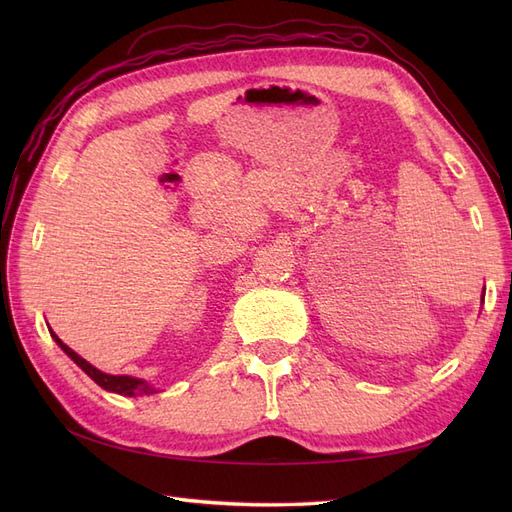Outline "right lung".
<instances>
[{"label":"right lung","instance_id":"right-lung-1","mask_svg":"<svg viewBox=\"0 0 512 512\" xmlns=\"http://www.w3.org/2000/svg\"><path fill=\"white\" fill-rule=\"evenodd\" d=\"M53 337H55V342L61 346V350H64L70 359L79 365L85 374L94 380L96 384H100L102 389H106V391H113V393H119V395H128V397H136V395H151V393H156V389H153V386L149 384V382H145V380H141V378H130V376H108V374H104V371H100V369H96L94 365L91 363H87L83 356H79L76 354L72 348H68L64 342H61V339L53 333Z\"/></svg>","mask_w":512,"mask_h":512}]
</instances>
